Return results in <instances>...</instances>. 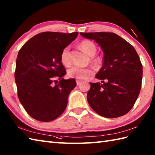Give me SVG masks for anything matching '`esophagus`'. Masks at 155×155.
<instances>
[{
    "label": "esophagus",
    "mask_w": 155,
    "mask_h": 155,
    "mask_svg": "<svg viewBox=\"0 0 155 155\" xmlns=\"http://www.w3.org/2000/svg\"><path fill=\"white\" fill-rule=\"evenodd\" d=\"M81 83H82V81H81L77 80V84L78 85H78H80Z\"/></svg>",
    "instance_id": "1"
}]
</instances>
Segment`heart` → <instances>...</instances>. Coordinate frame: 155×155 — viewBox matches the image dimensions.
Segmentation results:
<instances>
[{
    "mask_svg": "<svg viewBox=\"0 0 155 155\" xmlns=\"http://www.w3.org/2000/svg\"><path fill=\"white\" fill-rule=\"evenodd\" d=\"M80 47L86 53L93 57L94 55L97 51L96 46L93 42L88 40H84L80 42ZM70 48L67 47L62 49L61 54V61L65 66H68L71 64L70 56H69ZM93 70L91 68H81L78 67H73L68 69L67 74L70 78H77L78 80H84L89 76L93 74Z\"/></svg>",
    "mask_w": 155,
    "mask_h": 155,
    "instance_id": "obj_1",
    "label": "heart"
}]
</instances>
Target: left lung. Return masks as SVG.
I'll use <instances>...</instances> for the list:
<instances>
[{"instance_id":"8db88e82","label":"left lung","mask_w":155,"mask_h":155,"mask_svg":"<svg viewBox=\"0 0 155 155\" xmlns=\"http://www.w3.org/2000/svg\"><path fill=\"white\" fill-rule=\"evenodd\" d=\"M93 40L103 51V67L90 83L87 101L101 116L117 118L126 114L135 103L141 88L143 66L135 49L113 32H81Z\"/></svg>"}]
</instances>
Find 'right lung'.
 <instances>
[{
  "label": "right lung",
  "mask_w": 155,
  "mask_h": 155,
  "mask_svg": "<svg viewBox=\"0 0 155 155\" xmlns=\"http://www.w3.org/2000/svg\"><path fill=\"white\" fill-rule=\"evenodd\" d=\"M78 32H44L32 37L19 51L15 83L18 97L27 113L35 119L49 122L64 111L68 97L77 86L74 78L65 80L61 54ZM56 78L59 82L55 85Z\"/></svg>",
  "instance_id": "obj_1"
}]
</instances>
